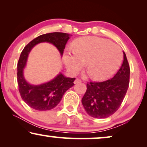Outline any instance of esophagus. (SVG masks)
<instances>
[{
	"instance_id": "1",
	"label": "esophagus",
	"mask_w": 147,
	"mask_h": 147,
	"mask_svg": "<svg viewBox=\"0 0 147 147\" xmlns=\"http://www.w3.org/2000/svg\"><path fill=\"white\" fill-rule=\"evenodd\" d=\"M81 82V80L80 79H78V78H77V79L75 80V81H74V84H78V83H80V82Z\"/></svg>"
}]
</instances>
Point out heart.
<instances>
[{"instance_id":"b5f03b06","label":"heart","mask_w":147,"mask_h":147,"mask_svg":"<svg viewBox=\"0 0 147 147\" xmlns=\"http://www.w3.org/2000/svg\"><path fill=\"white\" fill-rule=\"evenodd\" d=\"M120 48L108 40L98 37H83L74 43V52L65 53L64 63L72 74H76L86 61V71L92 79H108L121 63Z\"/></svg>"}]
</instances>
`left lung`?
Wrapping results in <instances>:
<instances>
[{"label": "left lung", "mask_w": 147, "mask_h": 147, "mask_svg": "<svg viewBox=\"0 0 147 147\" xmlns=\"http://www.w3.org/2000/svg\"><path fill=\"white\" fill-rule=\"evenodd\" d=\"M121 67L112 78L100 82L87 83V90L82 99L84 109L90 116L106 118L121 106L129 86L130 66L126 54Z\"/></svg>", "instance_id": "8db88e82"}]
</instances>
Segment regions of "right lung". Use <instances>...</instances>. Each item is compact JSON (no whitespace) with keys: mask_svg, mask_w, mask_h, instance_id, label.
<instances>
[{"mask_svg":"<svg viewBox=\"0 0 147 147\" xmlns=\"http://www.w3.org/2000/svg\"><path fill=\"white\" fill-rule=\"evenodd\" d=\"M69 39V34L60 32L43 34L29 42L22 51L17 63L19 91L23 101L33 109L45 111L55 108L61 101L65 92L74 85L76 78H66L60 73L47 83L38 86L29 84L24 78L23 71L30 51L37 43L48 42L53 44L62 55Z\"/></svg>","mask_w":147,"mask_h":147,"instance_id":"1","label":"right lung"}]
</instances>
